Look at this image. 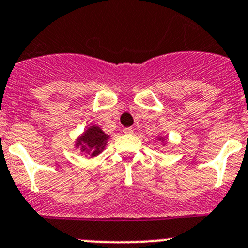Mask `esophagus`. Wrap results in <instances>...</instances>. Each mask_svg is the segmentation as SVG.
<instances>
[{"label": "esophagus", "mask_w": 248, "mask_h": 248, "mask_svg": "<svg viewBox=\"0 0 248 248\" xmlns=\"http://www.w3.org/2000/svg\"><path fill=\"white\" fill-rule=\"evenodd\" d=\"M123 131H124V134L131 135V134H133V133H134V129H133V128H125Z\"/></svg>", "instance_id": "esophagus-1"}]
</instances>
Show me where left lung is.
<instances>
[{"instance_id": "obj_1", "label": "left lung", "mask_w": 248, "mask_h": 248, "mask_svg": "<svg viewBox=\"0 0 248 248\" xmlns=\"http://www.w3.org/2000/svg\"><path fill=\"white\" fill-rule=\"evenodd\" d=\"M157 141H160L164 146L168 145V139H166V137H163V135H159V137H157Z\"/></svg>"}]
</instances>
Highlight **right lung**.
Segmentation results:
<instances>
[{
    "instance_id": "add662e5",
    "label": "right lung",
    "mask_w": 248,
    "mask_h": 248,
    "mask_svg": "<svg viewBox=\"0 0 248 248\" xmlns=\"http://www.w3.org/2000/svg\"><path fill=\"white\" fill-rule=\"evenodd\" d=\"M110 135L105 134L102 128L98 125H89L74 141L76 149H79L80 153L89 159L95 157L103 153Z\"/></svg>"
}]
</instances>
